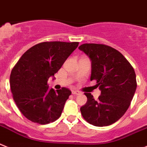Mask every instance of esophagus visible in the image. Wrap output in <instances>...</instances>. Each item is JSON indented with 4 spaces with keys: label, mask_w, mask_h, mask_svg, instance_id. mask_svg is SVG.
Masks as SVG:
<instances>
[{
    "label": "esophagus",
    "mask_w": 147,
    "mask_h": 147,
    "mask_svg": "<svg viewBox=\"0 0 147 147\" xmlns=\"http://www.w3.org/2000/svg\"><path fill=\"white\" fill-rule=\"evenodd\" d=\"M72 94H75V95H78V94H81V92H80V91H78V90H73L72 92Z\"/></svg>",
    "instance_id": "1"
}]
</instances>
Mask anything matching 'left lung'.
<instances>
[{
	"label": "left lung",
	"mask_w": 147,
	"mask_h": 147,
	"mask_svg": "<svg viewBox=\"0 0 147 147\" xmlns=\"http://www.w3.org/2000/svg\"><path fill=\"white\" fill-rule=\"evenodd\" d=\"M92 61L91 80L101 91L98 100L85 93L87 102L80 108L81 114L89 124L108 126L118 121L129 108L137 83L134 69L116 49L101 44H83L78 47Z\"/></svg>",
	"instance_id": "8db88e82"
}]
</instances>
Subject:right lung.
<instances>
[{"label":"right lung","mask_w":147,"mask_h":147,"mask_svg":"<svg viewBox=\"0 0 147 147\" xmlns=\"http://www.w3.org/2000/svg\"><path fill=\"white\" fill-rule=\"evenodd\" d=\"M78 42H45L33 46L21 56L10 75L13 99L23 116L33 122L46 125L60 117L72 94L67 88H49L54 77Z\"/></svg>","instance_id":"obj_1"}]
</instances>
